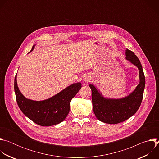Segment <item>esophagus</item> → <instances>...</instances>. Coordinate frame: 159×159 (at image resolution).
<instances>
[{"instance_id": "34e87169", "label": "esophagus", "mask_w": 159, "mask_h": 159, "mask_svg": "<svg viewBox=\"0 0 159 159\" xmlns=\"http://www.w3.org/2000/svg\"><path fill=\"white\" fill-rule=\"evenodd\" d=\"M90 76L89 75H85L84 76V77H83L84 82L88 83L89 82H90Z\"/></svg>"}]
</instances>
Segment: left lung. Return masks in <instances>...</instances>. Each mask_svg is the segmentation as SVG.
<instances>
[{"instance_id": "1", "label": "left lung", "mask_w": 159, "mask_h": 159, "mask_svg": "<svg viewBox=\"0 0 159 159\" xmlns=\"http://www.w3.org/2000/svg\"><path fill=\"white\" fill-rule=\"evenodd\" d=\"M126 60L138 68L140 82L134 90L127 96L113 99L104 98L94 85L89 84L92 90L93 111L96 118L108 124H117L132 116L140 107L143 96L145 78L142 66L138 57L128 49L125 52Z\"/></svg>"}]
</instances>
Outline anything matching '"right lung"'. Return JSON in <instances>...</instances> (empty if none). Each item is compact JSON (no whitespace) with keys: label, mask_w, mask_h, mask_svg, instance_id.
Segmentation results:
<instances>
[{"label":"right lung","mask_w":159,"mask_h":159,"mask_svg":"<svg viewBox=\"0 0 159 159\" xmlns=\"http://www.w3.org/2000/svg\"><path fill=\"white\" fill-rule=\"evenodd\" d=\"M35 47L33 45L31 52ZM14 79V91L19 107L29 119L42 126H50L62 122L69 114L72 99L82 87L80 82L74 83L50 98L43 101H33L22 94Z\"/></svg>","instance_id":"add662e5"}]
</instances>
